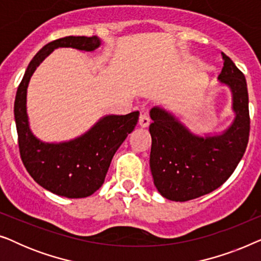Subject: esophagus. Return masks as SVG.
<instances>
[{
    "label": "esophagus",
    "mask_w": 261,
    "mask_h": 261,
    "mask_svg": "<svg viewBox=\"0 0 261 261\" xmlns=\"http://www.w3.org/2000/svg\"><path fill=\"white\" fill-rule=\"evenodd\" d=\"M149 123H151V120H149L147 114H141L140 117H139V126L141 128H146L149 126Z\"/></svg>",
    "instance_id": "esophagus-1"
}]
</instances>
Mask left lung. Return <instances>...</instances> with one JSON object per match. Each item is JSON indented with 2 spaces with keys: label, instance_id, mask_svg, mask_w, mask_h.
<instances>
[{
  "label": "left lung",
  "instance_id": "8db88e82",
  "mask_svg": "<svg viewBox=\"0 0 261 261\" xmlns=\"http://www.w3.org/2000/svg\"><path fill=\"white\" fill-rule=\"evenodd\" d=\"M221 84L230 89L234 121L221 134L199 137L173 114L154 107L149 112L152 137L149 167L155 188L170 201L185 202L220 188L240 163L248 144V91L244 73L222 53Z\"/></svg>",
  "mask_w": 261,
  "mask_h": 261
}]
</instances>
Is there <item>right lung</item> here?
Here are the masks:
<instances>
[{
  "mask_svg": "<svg viewBox=\"0 0 261 261\" xmlns=\"http://www.w3.org/2000/svg\"><path fill=\"white\" fill-rule=\"evenodd\" d=\"M99 46L101 39L96 35L65 37L48 42L31 60L16 91L14 116L23 165L39 185L63 197L84 198L102 187L114 154L137 126L139 112L107 115L73 140L44 142L30 128L27 87L35 69L56 48L72 47L91 52Z\"/></svg>",
  "mask_w": 261,
  "mask_h": 261,
  "instance_id": "add662e5",
  "label": "right lung"
}]
</instances>
